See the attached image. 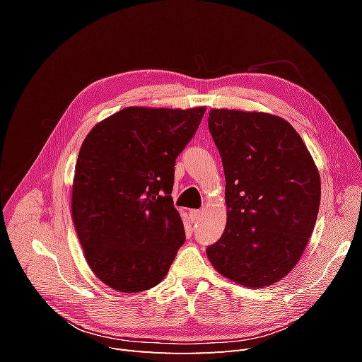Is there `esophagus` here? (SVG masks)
I'll return each instance as SVG.
<instances>
[{"instance_id":"34e87169","label":"esophagus","mask_w":362,"mask_h":362,"mask_svg":"<svg viewBox=\"0 0 362 362\" xmlns=\"http://www.w3.org/2000/svg\"><path fill=\"white\" fill-rule=\"evenodd\" d=\"M201 216H202V211H201V210H192V211H190L192 221H199Z\"/></svg>"}]
</instances>
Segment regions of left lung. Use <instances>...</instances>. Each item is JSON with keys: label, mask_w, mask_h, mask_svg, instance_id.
Masks as SVG:
<instances>
[{"label": "left lung", "mask_w": 362, "mask_h": 362, "mask_svg": "<svg viewBox=\"0 0 362 362\" xmlns=\"http://www.w3.org/2000/svg\"><path fill=\"white\" fill-rule=\"evenodd\" d=\"M208 129L225 172L226 226L206 247L214 269L245 287L278 282L296 266L320 206V175L282 117L211 110Z\"/></svg>", "instance_id": "obj_1"}]
</instances>
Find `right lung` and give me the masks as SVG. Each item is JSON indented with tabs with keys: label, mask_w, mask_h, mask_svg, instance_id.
Masks as SVG:
<instances>
[{
	"label": "right lung",
	"mask_w": 362,
	"mask_h": 362,
	"mask_svg": "<svg viewBox=\"0 0 362 362\" xmlns=\"http://www.w3.org/2000/svg\"><path fill=\"white\" fill-rule=\"evenodd\" d=\"M205 107H127L84 139L72 185V218L84 257L108 287H156L185 242L173 206L175 160Z\"/></svg>",
	"instance_id": "obj_1"
}]
</instances>
